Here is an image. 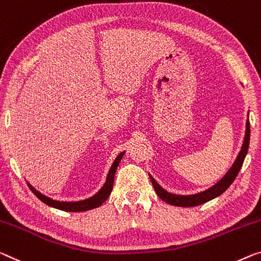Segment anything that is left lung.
<instances>
[{"label":"left lung","mask_w":261,"mask_h":261,"mask_svg":"<svg viewBox=\"0 0 261 261\" xmlns=\"http://www.w3.org/2000/svg\"><path fill=\"white\" fill-rule=\"evenodd\" d=\"M250 120L247 119L246 122V132H245V139L244 144L242 146V151H240L238 157H237L236 162L233 163L232 168L228 170V172L225 174V176L221 178V179L217 182L216 185H213L212 188L206 190L204 192L196 193V194H190V196H179V194H173L168 191H165L164 189L162 188L161 185L155 181L152 176L149 174L151 182H152L154 191L157 193V196L161 198L162 200L166 201V203L170 205L174 206H181V207H191V206H198L200 204H204L206 201L213 199L218 196H220L221 193H224L226 190L230 188L234 179L238 176L240 169H242L244 159L247 154L248 145H250Z\"/></svg>","instance_id":"left-lung-1"}]
</instances>
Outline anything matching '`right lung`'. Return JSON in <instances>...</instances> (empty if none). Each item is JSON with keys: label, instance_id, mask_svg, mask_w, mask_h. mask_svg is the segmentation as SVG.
Segmentation results:
<instances>
[{"label": "right lung", "instance_id": "obj_1", "mask_svg": "<svg viewBox=\"0 0 261 261\" xmlns=\"http://www.w3.org/2000/svg\"><path fill=\"white\" fill-rule=\"evenodd\" d=\"M124 152H120L117 158L115 159L114 164H112L110 171H109L108 177H107V181L106 184L103 185V188L97 192L95 196H92L90 198L85 200H80V201H58V200H54L51 198L44 196L41 192H38L37 190H35L33 186H31L28 182L29 189L33 191V193L36 196L38 199L41 201H43L44 204L51 206V207H55L58 210H62V211H67V212H83V211H89V210L96 208L98 206L102 205L104 201H106L110 193L112 191V188H114V179H115V173L116 170H117V166L119 164L120 159L123 158Z\"/></svg>", "mask_w": 261, "mask_h": 261}]
</instances>
